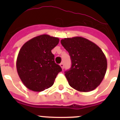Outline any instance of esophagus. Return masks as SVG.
<instances>
[{
  "instance_id": "esophagus-1",
  "label": "esophagus",
  "mask_w": 120,
  "mask_h": 120,
  "mask_svg": "<svg viewBox=\"0 0 120 120\" xmlns=\"http://www.w3.org/2000/svg\"><path fill=\"white\" fill-rule=\"evenodd\" d=\"M60 66H61V67L62 68V69H64V63H61L60 64Z\"/></svg>"
}]
</instances>
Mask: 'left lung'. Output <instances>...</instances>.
I'll return each instance as SVG.
<instances>
[{"mask_svg":"<svg viewBox=\"0 0 120 120\" xmlns=\"http://www.w3.org/2000/svg\"><path fill=\"white\" fill-rule=\"evenodd\" d=\"M69 53L71 67L65 71L70 86L81 92L93 91L100 84L107 69V60L101 49L92 41L81 37L61 40Z\"/></svg>","mask_w":120,"mask_h":120,"instance_id":"1","label":"left lung"}]
</instances>
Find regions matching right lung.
<instances>
[{
	"mask_svg": "<svg viewBox=\"0 0 120 120\" xmlns=\"http://www.w3.org/2000/svg\"><path fill=\"white\" fill-rule=\"evenodd\" d=\"M59 39L41 35L29 40L19 51L16 62L18 75L23 84L33 91H43L53 85L62 68L55 62L51 50Z\"/></svg>",
	"mask_w": 120,
	"mask_h": 120,
	"instance_id": "obj_1",
	"label": "right lung"
}]
</instances>
